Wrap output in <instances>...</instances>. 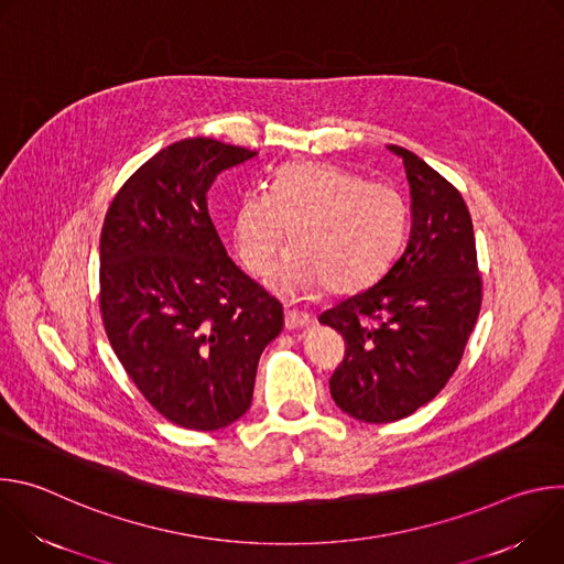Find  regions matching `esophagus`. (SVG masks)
I'll return each instance as SVG.
<instances>
[{
	"mask_svg": "<svg viewBox=\"0 0 564 564\" xmlns=\"http://www.w3.org/2000/svg\"><path fill=\"white\" fill-rule=\"evenodd\" d=\"M310 324V314L299 312V310H285V328L288 330H296Z\"/></svg>",
	"mask_w": 564,
	"mask_h": 564,
	"instance_id": "obj_1",
	"label": "esophagus"
}]
</instances>
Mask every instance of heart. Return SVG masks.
<instances>
[{"label":"heart","instance_id":"b5f03b06","mask_svg":"<svg viewBox=\"0 0 564 564\" xmlns=\"http://www.w3.org/2000/svg\"><path fill=\"white\" fill-rule=\"evenodd\" d=\"M409 227V205L392 185L364 181L333 163H292L274 174L272 192L252 189L236 203L231 243L252 274H265L292 229V250L268 288L303 299L321 285L350 294L370 285L392 261Z\"/></svg>","mask_w":564,"mask_h":564}]
</instances>
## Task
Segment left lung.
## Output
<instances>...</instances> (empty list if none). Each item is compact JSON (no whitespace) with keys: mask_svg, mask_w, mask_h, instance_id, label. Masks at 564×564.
Returning a JSON list of instances; mask_svg holds the SVG:
<instances>
[{"mask_svg":"<svg viewBox=\"0 0 564 564\" xmlns=\"http://www.w3.org/2000/svg\"><path fill=\"white\" fill-rule=\"evenodd\" d=\"M404 160L409 243L370 288L318 314L346 339L330 377L335 404L368 424L413 415L455 372L481 305L473 220L462 194L413 151Z\"/></svg>","mask_w":564,"mask_h":564,"instance_id":"1","label":"left lung"}]
</instances>
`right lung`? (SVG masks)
I'll return each instance as SVG.
<instances>
[{"label":"right lung","mask_w":564,"mask_h":564,"mask_svg":"<svg viewBox=\"0 0 564 564\" xmlns=\"http://www.w3.org/2000/svg\"><path fill=\"white\" fill-rule=\"evenodd\" d=\"M254 155L174 142L122 185L102 225L109 344L149 404L192 431L248 413L261 352L283 330V305L227 257L207 209L216 176Z\"/></svg>","instance_id":"obj_1"}]
</instances>
